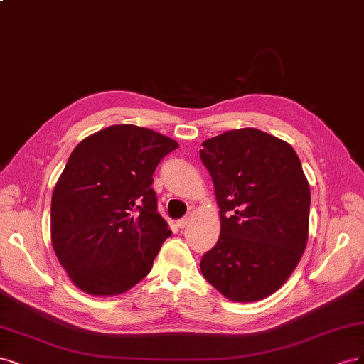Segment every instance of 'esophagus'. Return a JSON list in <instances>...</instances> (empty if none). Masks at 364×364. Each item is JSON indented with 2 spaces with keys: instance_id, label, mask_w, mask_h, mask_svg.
<instances>
[{
  "instance_id": "obj_1",
  "label": "esophagus",
  "mask_w": 364,
  "mask_h": 364,
  "mask_svg": "<svg viewBox=\"0 0 364 364\" xmlns=\"http://www.w3.org/2000/svg\"><path fill=\"white\" fill-rule=\"evenodd\" d=\"M189 224H191V216H184V218H181L180 220H177L178 228H186Z\"/></svg>"
}]
</instances>
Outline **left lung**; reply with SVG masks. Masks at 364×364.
Listing matches in <instances>:
<instances>
[{
    "mask_svg": "<svg viewBox=\"0 0 364 364\" xmlns=\"http://www.w3.org/2000/svg\"><path fill=\"white\" fill-rule=\"evenodd\" d=\"M220 234L203 255L204 278L227 299L267 298L295 271L309 240L310 186L287 142L257 128L207 139Z\"/></svg>",
    "mask_w": 364,
    "mask_h": 364,
    "instance_id": "left-lung-1",
    "label": "left lung"
}]
</instances>
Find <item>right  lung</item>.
<instances>
[{
	"label": "right lung",
	"instance_id": "obj_1",
	"mask_svg": "<svg viewBox=\"0 0 364 364\" xmlns=\"http://www.w3.org/2000/svg\"><path fill=\"white\" fill-rule=\"evenodd\" d=\"M173 139L119 124L74 148L51 198V243L73 283L93 296H114L142 281L168 222L157 213L152 173L177 149Z\"/></svg>",
	"mask_w": 364,
	"mask_h": 364
}]
</instances>
